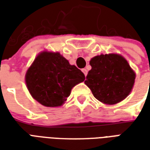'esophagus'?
Returning <instances> with one entry per match:
<instances>
[{
  "mask_svg": "<svg viewBox=\"0 0 150 150\" xmlns=\"http://www.w3.org/2000/svg\"><path fill=\"white\" fill-rule=\"evenodd\" d=\"M82 71L83 72V74H84L85 76H87V75H88V71H87V69H82Z\"/></svg>",
  "mask_w": 150,
  "mask_h": 150,
  "instance_id": "esophagus-1",
  "label": "esophagus"
}]
</instances>
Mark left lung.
<instances>
[{"mask_svg": "<svg viewBox=\"0 0 150 150\" xmlns=\"http://www.w3.org/2000/svg\"><path fill=\"white\" fill-rule=\"evenodd\" d=\"M85 84L96 99L107 104H115L125 99L132 90L136 75L122 56L100 54L90 61Z\"/></svg>", "mask_w": 150, "mask_h": 150, "instance_id": "obj_1", "label": "left lung"}]
</instances>
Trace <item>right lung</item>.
Returning a JSON list of instances; mask_svg holds the SVG:
<instances>
[{
	"mask_svg": "<svg viewBox=\"0 0 150 150\" xmlns=\"http://www.w3.org/2000/svg\"><path fill=\"white\" fill-rule=\"evenodd\" d=\"M84 79V74L59 53L46 51L37 56L25 75L31 96L46 107L61 106L72 88Z\"/></svg>",
	"mask_w": 150,
	"mask_h": 150,
	"instance_id": "1",
	"label": "right lung"
}]
</instances>
